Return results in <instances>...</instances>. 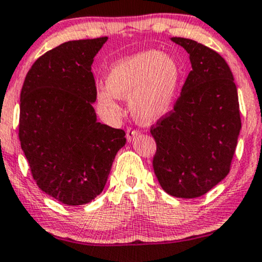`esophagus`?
<instances>
[{
    "instance_id": "obj_1",
    "label": "esophagus",
    "mask_w": 262,
    "mask_h": 262,
    "mask_svg": "<svg viewBox=\"0 0 262 262\" xmlns=\"http://www.w3.org/2000/svg\"><path fill=\"white\" fill-rule=\"evenodd\" d=\"M137 134H138V130H135V129H132L130 127H129V128L127 129V139H128V140L133 139V138H134Z\"/></svg>"
}]
</instances>
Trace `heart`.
Segmentation results:
<instances>
[{
  "mask_svg": "<svg viewBox=\"0 0 262 262\" xmlns=\"http://www.w3.org/2000/svg\"><path fill=\"white\" fill-rule=\"evenodd\" d=\"M181 79V66L171 56L156 50L135 53L111 68L108 89L97 94L99 105L117 113V97H130L134 117L141 123L154 122L171 110Z\"/></svg>",
  "mask_w": 262,
  "mask_h": 262,
  "instance_id": "b5f03b06",
  "label": "heart"
}]
</instances>
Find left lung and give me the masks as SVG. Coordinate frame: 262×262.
Masks as SVG:
<instances>
[{
	"mask_svg": "<svg viewBox=\"0 0 262 262\" xmlns=\"http://www.w3.org/2000/svg\"><path fill=\"white\" fill-rule=\"evenodd\" d=\"M172 41L189 53L191 71L173 108L151 125L152 166L166 193L191 199L231 171L242 119L237 85L222 56L194 40Z\"/></svg>",
	"mask_w": 262,
	"mask_h": 262,
	"instance_id": "left-lung-1",
	"label": "left lung"
}]
</instances>
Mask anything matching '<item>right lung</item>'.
Returning <instances> with one entry per match:
<instances>
[{
	"label": "right lung",
	"mask_w": 262,
	"mask_h": 262,
	"mask_svg": "<svg viewBox=\"0 0 262 262\" xmlns=\"http://www.w3.org/2000/svg\"><path fill=\"white\" fill-rule=\"evenodd\" d=\"M107 37L74 40L43 53L20 91L18 137L37 187L59 203H90L105 188L123 129L96 121L91 64Z\"/></svg>",
	"instance_id": "add662e5"
}]
</instances>
